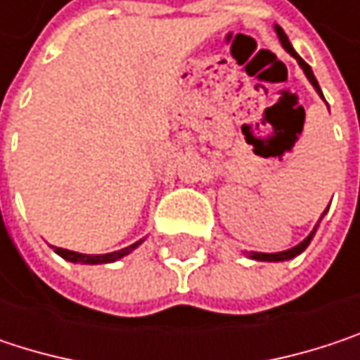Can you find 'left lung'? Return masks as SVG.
Instances as JSON below:
<instances>
[{"mask_svg": "<svg viewBox=\"0 0 360 360\" xmlns=\"http://www.w3.org/2000/svg\"><path fill=\"white\" fill-rule=\"evenodd\" d=\"M275 33H277V37H279V41H281V45L285 47V51H290L296 60H298V64H300V68L304 70V75H307V79L311 81V85L317 89V94L323 98V94H321V87H319V83H317V79H315V75H313V70H311V66L294 51V47H292V43H290V39H288V35L283 33V29L281 27H277L275 25ZM325 100V98H323ZM329 208V206H327ZM327 212V210H325ZM323 212V214H325ZM323 214H321V219H323ZM321 219H319V223H321ZM319 223L315 225V229L309 233V238L307 240H302L298 246H294V248H290V250H283V252H273V254H264V252H250V258H254V260H269V262H279V260H290V258H294V256H298L300 252H304L307 248H309V244H311V240H313V236H315V231H317V227H319Z\"/></svg>", "mask_w": 360, "mask_h": 360, "instance_id": "1", "label": "left lung"}]
</instances>
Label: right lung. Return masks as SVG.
Segmentation results:
<instances>
[{"label":"right lung","instance_id":"right-lung-1","mask_svg":"<svg viewBox=\"0 0 360 360\" xmlns=\"http://www.w3.org/2000/svg\"><path fill=\"white\" fill-rule=\"evenodd\" d=\"M139 244H141V240H139V242H135L133 246H127V248H122V250L108 252V254H81V252L64 250V248H56V254H60L64 260H70V262H83V264H104V262H114V260H118V258L127 256L129 252L135 250Z\"/></svg>","mask_w":360,"mask_h":360}]
</instances>
